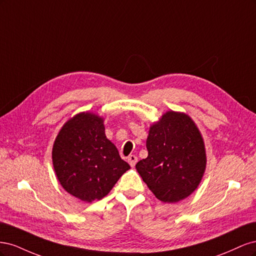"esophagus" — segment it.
<instances>
[{"instance_id":"esophagus-1","label":"esophagus","mask_w":256,"mask_h":256,"mask_svg":"<svg viewBox=\"0 0 256 256\" xmlns=\"http://www.w3.org/2000/svg\"><path fill=\"white\" fill-rule=\"evenodd\" d=\"M136 162H138V157L134 156V154H130V156L128 157V164L131 166H134Z\"/></svg>"}]
</instances>
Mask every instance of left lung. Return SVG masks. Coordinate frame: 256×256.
Returning a JSON list of instances; mask_svg holds the SVG:
<instances>
[{
	"label": "left lung",
	"mask_w": 256,
	"mask_h": 256,
	"mask_svg": "<svg viewBox=\"0 0 256 256\" xmlns=\"http://www.w3.org/2000/svg\"><path fill=\"white\" fill-rule=\"evenodd\" d=\"M148 156L136 168L161 202L176 203L189 196L200 184L206 168L203 138L184 113L168 111L150 128Z\"/></svg>",
	"instance_id": "8db88e82"
}]
</instances>
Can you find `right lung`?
Segmentation results:
<instances>
[{
  "instance_id": "add662e5",
  "label": "right lung",
  "mask_w": 256,
  "mask_h": 256,
  "mask_svg": "<svg viewBox=\"0 0 256 256\" xmlns=\"http://www.w3.org/2000/svg\"><path fill=\"white\" fill-rule=\"evenodd\" d=\"M52 161L62 187L88 203L104 198L130 168L106 138L104 118L88 112L74 115L62 127Z\"/></svg>"
}]
</instances>
